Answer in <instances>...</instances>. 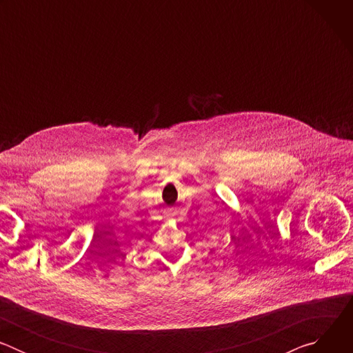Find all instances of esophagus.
I'll use <instances>...</instances> for the list:
<instances>
[{"label": "esophagus", "instance_id": "obj_1", "mask_svg": "<svg viewBox=\"0 0 353 353\" xmlns=\"http://www.w3.org/2000/svg\"><path fill=\"white\" fill-rule=\"evenodd\" d=\"M169 215H170L172 218H177V216H179V212L174 211V210H170V211H169Z\"/></svg>", "mask_w": 353, "mask_h": 353}]
</instances>
